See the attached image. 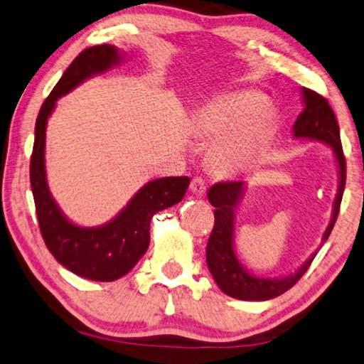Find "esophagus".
<instances>
[{
    "label": "esophagus",
    "mask_w": 364,
    "mask_h": 364,
    "mask_svg": "<svg viewBox=\"0 0 364 364\" xmlns=\"http://www.w3.org/2000/svg\"><path fill=\"white\" fill-rule=\"evenodd\" d=\"M190 190H192L193 195L201 197L206 192V182L201 177H193L192 182H190Z\"/></svg>",
    "instance_id": "obj_1"
}]
</instances>
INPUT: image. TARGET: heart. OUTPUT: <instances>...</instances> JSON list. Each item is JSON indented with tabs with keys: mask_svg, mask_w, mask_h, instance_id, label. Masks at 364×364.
I'll list each match as a JSON object with an SVG mask.
<instances>
[{
	"mask_svg": "<svg viewBox=\"0 0 364 364\" xmlns=\"http://www.w3.org/2000/svg\"><path fill=\"white\" fill-rule=\"evenodd\" d=\"M268 99L257 91H234L201 107L193 120L195 136L216 144L210 167L225 177L250 169L262 158L278 125V114L267 109Z\"/></svg>",
	"mask_w": 364,
	"mask_h": 364,
	"instance_id": "1",
	"label": "heart"
}]
</instances>
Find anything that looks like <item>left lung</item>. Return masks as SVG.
Segmentation results:
<instances>
[{
	"label": "left lung",
	"mask_w": 364,
	"mask_h": 364,
	"mask_svg": "<svg viewBox=\"0 0 364 364\" xmlns=\"http://www.w3.org/2000/svg\"><path fill=\"white\" fill-rule=\"evenodd\" d=\"M304 110L301 112L293 125L296 138H311L327 143L333 148L340 167V186L333 203L332 221L323 232V240L331 236L335 221H337L340 203H342L345 181H346V161L343 156L342 141H340V128L328 100L312 89L303 87ZM244 193L242 181L218 182L208 190V200L215 206V226L206 244V264L213 275L218 287L223 293L242 301H267L288 291L298 279L304 275L316 255L307 259L303 265L291 275L284 278H259L250 275L240 267L236 254H234V206L239 203Z\"/></svg>",
	"instance_id": "left-lung-1"
}]
</instances>
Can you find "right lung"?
I'll list each match as a JSON object with an SVG mask.
<instances>
[{"instance_id": "obj_1", "label": "right lung", "mask_w": 364, "mask_h": 364, "mask_svg": "<svg viewBox=\"0 0 364 364\" xmlns=\"http://www.w3.org/2000/svg\"><path fill=\"white\" fill-rule=\"evenodd\" d=\"M122 55L114 46L89 47L73 60L57 86L42 104L36 122L31 156V187L38 228L47 249L61 265L94 282H114L127 275L149 245V221L154 213L183 198L188 177H163L148 182L119 216L99 228H81L61 213L48 192L46 177V128L57 99L92 75L112 68Z\"/></svg>"}]
</instances>
